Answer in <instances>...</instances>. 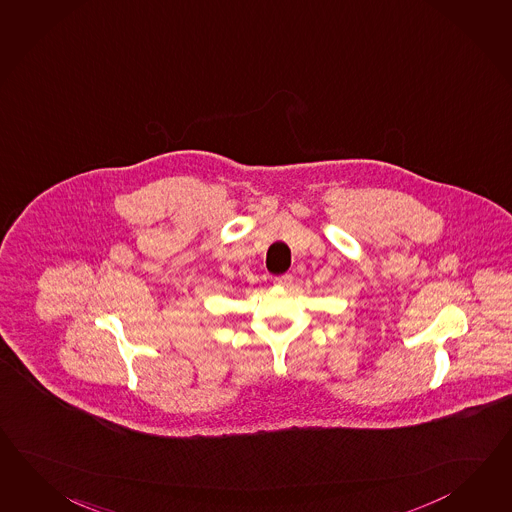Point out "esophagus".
I'll return each mask as SVG.
<instances>
[{
    "mask_svg": "<svg viewBox=\"0 0 512 512\" xmlns=\"http://www.w3.org/2000/svg\"><path fill=\"white\" fill-rule=\"evenodd\" d=\"M291 282H293V276H291V274H280V276H276L273 280L274 286L278 287H289L291 286Z\"/></svg>",
    "mask_w": 512,
    "mask_h": 512,
    "instance_id": "1",
    "label": "esophagus"
}]
</instances>
